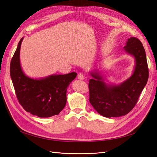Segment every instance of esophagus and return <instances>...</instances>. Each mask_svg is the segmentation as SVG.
I'll return each instance as SVG.
<instances>
[{"mask_svg": "<svg viewBox=\"0 0 157 157\" xmlns=\"http://www.w3.org/2000/svg\"><path fill=\"white\" fill-rule=\"evenodd\" d=\"M77 77L79 80H83L84 79V75L82 73H79L77 76Z\"/></svg>", "mask_w": 157, "mask_h": 157, "instance_id": "obj_1", "label": "esophagus"}]
</instances>
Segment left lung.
<instances>
[{
    "mask_svg": "<svg viewBox=\"0 0 157 157\" xmlns=\"http://www.w3.org/2000/svg\"><path fill=\"white\" fill-rule=\"evenodd\" d=\"M124 51L134 58V71L122 82L107 83L106 77L98 69L90 72V102L99 115L105 117L124 116L134 108L149 78L145 51L142 43L130 37L124 46Z\"/></svg>",
    "mask_w": 157,
    "mask_h": 157,
    "instance_id": "left-lung-1",
    "label": "left lung"
}]
</instances>
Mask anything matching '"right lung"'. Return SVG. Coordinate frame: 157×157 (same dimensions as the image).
<instances>
[{"instance_id":"add662e5","label":"right lung","mask_w":157,"mask_h":157,"mask_svg":"<svg viewBox=\"0 0 157 157\" xmlns=\"http://www.w3.org/2000/svg\"><path fill=\"white\" fill-rule=\"evenodd\" d=\"M23 37L20 40L10 63V77L19 102L27 112L39 117H51L63 110L67 103V88L77 73L52 75L33 78L23 72L20 59Z\"/></svg>"}]
</instances>
